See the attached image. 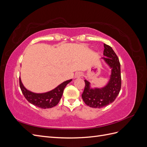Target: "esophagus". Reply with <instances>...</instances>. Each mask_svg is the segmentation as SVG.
Listing matches in <instances>:
<instances>
[{
	"label": "esophagus",
	"mask_w": 147,
	"mask_h": 147,
	"mask_svg": "<svg viewBox=\"0 0 147 147\" xmlns=\"http://www.w3.org/2000/svg\"><path fill=\"white\" fill-rule=\"evenodd\" d=\"M82 77V74L80 72H77L75 74V78H80Z\"/></svg>",
	"instance_id": "1"
}]
</instances>
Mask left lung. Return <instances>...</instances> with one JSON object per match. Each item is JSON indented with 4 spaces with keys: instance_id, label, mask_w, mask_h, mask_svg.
Listing matches in <instances>:
<instances>
[{
    "instance_id": "8db88e82",
    "label": "left lung",
    "mask_w": 147,
    "mask_h": 147,
    "mask_svg": "<svg viewBox=\"0 0 147 147\" xmlns=\"http://www.w3.org/2000/svg\"><path fill=\"white\" fill-rule=\"evenodd\" d=\"M104 55L102 57L111 68L110 78L107 84L103 88L92 89L90 83L84 80L85 86L82 99L87 105L92 108H102L112 103L117 98L121 86V68L119 59L112 47L104 44Z\"/></svg>"
}]
</instances>
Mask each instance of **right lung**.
<instances>
[{
  "mask_svg": "<svg viewBox=\"0 0 147 147\" xmlns=\"http://www.w3.org/2000/svg\"><path fill=\"white\" fill-rule=\"evenodd\" d=\"M72 80L64 82L54 90L44 93H35L26 89L23 84L20 77V86L25 98L29 102L41 109H50L56 106L61 98L67 84Z\"/></svg>",
  "mask_w": 147,
  "mask_h": 147,
  "instance_id": "1",
  "label": "right lung"
}]
</instances>
